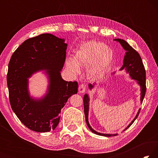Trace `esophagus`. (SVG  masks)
<instances>
[{"label": "esophagus", "instance_id": "1", "mask_svg": "<svg viewBox=\"0 0 158 158\" xmlns=\"http://www.w3.org/2000/svg\"><path fill=\"white\" fill-rule=\"evenodd\" d=\"M85 89H86V86L84 84H81L79 86V92L80 93H84L85 92Z\"/></svg>", "mask_w": 158, "mask_h": 158}]
</instances>
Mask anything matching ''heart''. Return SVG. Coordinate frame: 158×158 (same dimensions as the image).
Segmentation results:
<instances>
[{
  "label": "heart",
  "instance_id": "obj_1",
  "mask_svg": "<svg viewBox=\"0 0 158 158\" xmlns=\"http://www.w3.org/2000/svg\"><path fill=\"white\" fill-rule=\"evenodd\" d=\"M114 58V53L110 46L90 40L80 44L74 52L73 59L67 60L65 65L68 70L73 75L79 73V68H87L88 76L95 79L106 73Z\"/></svg>",
  "mask_w": 158,
  "mask_h": 158
}]
</instances>
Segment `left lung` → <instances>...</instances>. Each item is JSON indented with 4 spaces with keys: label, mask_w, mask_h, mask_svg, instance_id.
Instances as JSON below:
<instances>
[{
    "label": "left lung",
    "mask_w": 158,
    "mask_h": 158,
    "mask_svg": "<svg viewBox=\"0 0 158 158\" xmlns=\"http://www.w3.org/2000/svg\"><path fill=\"white\" fill-rule=\"evenodd\" d=\"M115 41L118 42L120 44H121L123 48L126 51L125 52V55L123 58V65L120 69V70H123V69H125L126 73L130 74L131 79L137 81V84L140 85L141 87V103H142L143 100L145 96L146 90V71L145 68H144L143 64L141 60L140 55L137 51L135 50L133 48L130 46V45L127 43L126 41L124 40L121 39H114ZM114 73L113 74H114ZM96 84H89V88L90 90L93 89L94 88L95 85ZM84 114L85 117V121H86V124L88 127L91 131L92 132L98 135L105 136V137H113V136H116L117 134H103L100 132H96L95 130H93L90 126L89 122V97L88 94H85L84 97ZM141 109H139L137 115L135 117V118L132 120V121L127 125V127L123 130H127L131 125H132L134 121H135L137 116H139Z\"/></svg>",
    "instance_id": "8db88e82"
}]
</instances>
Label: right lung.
Returning a JSON list of instances; mask_svg holds the SVG:
<instances>
[{"instance_id": "1", "label": "right lung", "mask_w": 158, "mask_h": 158, "mask_svg": "<svg viewBox=\"0 0 158 158\" xmlns=\"http://www.w3.org/2000/svg\"><path fill=\"white\" fill-rule=\"evenodd\" d=\"M67 46L64 39L44 33L26 40L10 58L7 75L10 105L21 122L35 132L54 130L61 109L77 93L78 83L61 77ZM42 70L49 81L47 93L35 98L29 93L28 78Z\"/></svg>"}]
</instances>
